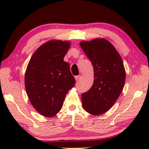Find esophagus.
Here are the masks:
<instances>
[{
	"label": "esophagus",
	"instance_id": "34e87169",
	"mask_svg": "<svg viewBox=\"0 0 149 149\" xmlns=\"http://www.w3.org/2000/svg\"><path fill=\"white\" fill-rule=\"evenodd\" d=\"M81 75H78V76H75V80H76L77 81H79V79H80V78H81Z\"/></svg>",
	"mask_w": 149,
	"mask_h": 149
}]
</instances>
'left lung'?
<instances>
[{"mask_svg":"<svg viewBox=\"0 0 149 149\" xmlns=\"http://www.w3.org/2000/svg\"><path fill=\"white\" fill-rule=\"evenodd\" d=\"M79 44L93 65L94 74L92 86L81 95L83 107L91 115H102L113 107L123 91L125 81L123 60L115 47L105 38Z\"/></svg>","mask_w":149,"mask_h":149,"instance_id":"obj_1","label":"left lung"}]
</instances>
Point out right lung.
I'll use <instances>...</instances> for the list:
<instances>
[{"label":"right lung","mask_w":149,"mask_h":149,"mask_svg":"<svg viewBox=\"0 0 149 149\" xmlns=\"http://www.w3.org/2000/svg\"><path fill=\"white\" fill-rule=\"evenodd\" d=\"M70 42L51 40L35 51L25 73V88L28 99L36 111L52 117L62 108L68 91L75 80L68 62L64 61Z\"/></svg>","instance_id":"right-lung-1"}]
</instances>
